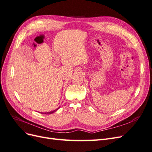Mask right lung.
I'll use <instances>...</instances> for the list:
<instances>
[{
  "instance_id": "add662e5",
  "label": "right lung",
  "mask_w": 152,
  "mask_h": 152,
  "mask_svg": "<svg viewBox=\"0 0 152 152\" xmlns=\"http://www.w3.org/2000/svg\"><path fill=\"white\" fill-rule=\"evenodd\" d=\"M59 108H57L56 110H54V111H52V112H47V113H45V114H50V113H54V112H55L56 111V110H58Z\"/></svg>"
}]
</instances>
